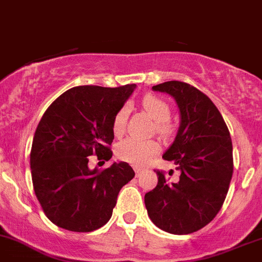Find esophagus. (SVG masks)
I'll return each mask as SVG.
<instances>
[{
  "label": "esophagus",
  "instance_id": "34e87169",
  "mask_svg": "<svg viewBox=\"0 0 262 262\" xmlns=\"http://www.w3.org/2000/svg\"><path fill=\"white\" fill-rule=\"evenodd\" d=\"M135 172H136V177H140L143 173V171L141 168H135Z\"/></svg>",
  "mask_w": 262,
  "mask_h": 262
}]
</instances>
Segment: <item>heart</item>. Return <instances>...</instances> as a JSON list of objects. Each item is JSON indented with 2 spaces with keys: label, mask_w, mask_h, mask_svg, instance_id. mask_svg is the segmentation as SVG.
Wrapping results in <instances>:
<instances>
[{
  "label": "heart",
  "mask_w": 262,
  "mask_h": 262,
  "mask_svg": "<svg viewBox=\"0 0 262 262\" xmlns=\"http://www.w3.org/2000/svg\"><path fill=\"white\" fill-rule=\"evenodd\" d=\"M142 106L148 116L156 122L157 134L162 137H168L172 134V126L168 122L171 110L165 100L161 97L147 95L142 100ZM128 106L123 105L119 111L116 112L112 122V130L115 135H122L126 128L128 117ZM160 151V146L156 141L152 140H137V139H126L119 143L116 148L117 156L122 161L135 166H143L147 164L154 156H156Z\"/></svg>",
  "instance_id": "1"
}]
</instances>
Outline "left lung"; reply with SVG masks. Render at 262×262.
Wrapping results in <instances>:
<instances>
[{"label":"left lung","mask_w":262,"mask_h":262,"mask_svg":"<svg viewBox=\"0 0 262 262\" xmlns=\"http://www.w3.org/2000/svg\"><path fill=\"white\" fill-rule=\"evenodd\" d=\"M175 98L180 127L164 159L181 172L177 182L159 176L157 186L145 195L151 221L159 229L187 235L206 226L220 211L232 177V142L229 128L212 101L181 81L152 86Z\"/></svg>","instance_id":"8db88e82"}]
</instances>
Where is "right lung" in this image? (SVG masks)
Instances as JSON below:
<instances>
[{
  "label": "right lung",
  "instance_id": "1",
  "mask_svg": "<svg viewBox=\"0 0 262 262\" xmlns=\"http://www.w3.org/2000/svg\"><path fill=\"white\" fill-rule=\"evenodd\" d=\"M136 85L77 86L46 110L30 155L36 198L49 220L64 230L90 232L111 219L117 195L134 179L127 162L90 170L89 156L108 161L112 122Z\"/></svg>",
  "mask_w": 262,
  "mask_h": 262
}]
</instances>
